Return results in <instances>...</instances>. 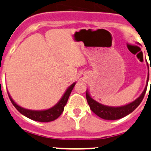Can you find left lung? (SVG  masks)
Returning <instances> with one entry per match:
<instances>
[{"label": "left lung", "mask_w": 151, "mask_h": 151, "mask_svg": "<svg viewBox=\"0 0 151 151\" xmlns=\"http://www.w3.org/2000/svg\"><path fill=\"white\" fill-rule=\"evenodd\" d=\"M148 80L149 76L147 77V80L146 87H145L144 91L142 92V94L135 101L130 103L129 104H126L125 106H116V107L105 106V105H103L100 104V103L97 102L94 99H92L90 94H88V92L86 91V99H87L88 104L90 109L92 110V112L95 113L96 115L98 116L99 117H101V118L104 119H106V120H116V119H119L121 118H123L125 116L129 115V113L134 111L136 108L139 106V104L141 103L142 100H143L144 97H145V93H146Z\"/></svg>", "instance_id": "obj_1"}]
</instances>
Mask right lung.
<instances>
[{
  "instance_id": "obj_1",
  "label": "right lung",
  "mask_w": 151,
  "mask_h": 151,
  "mask_svg": "<svg viewBox=\"0 0 151 151\" xmlns=\"http://www.w3.org/2000/svg\"><path fill=\"white\" fill-rule=\"evenodd\" d=\"M75 85H76V82L72 84V85L68 88L67 90L65 92V94L63 95L62 98L60 100L59 102L57 103L55 106H54L53 107L45 110H31L21 107V106L17 105V104L13 101V100L11 98V97L10 96L9 93H8V95H9L10 101H11V103L13 104V106H15L16 109H17L21 114L24 115L25 116L28 117V118L31 119H32V120L38 121V122H51V121L55 120L56 119L58 118V117L62 114L63 111L64 110V106H66V103H67L68 101V99H69V95L71 94V91H73Z\"/></svg>"
}]
</instances>
